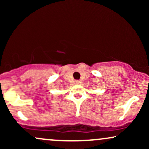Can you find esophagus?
I'll list each match as a JSON object with an SVG mask.
<instances>
[{"label": "esophagus", "mask_w": 149, "mask_h": 149, "mask_svg": "<svg viewBox=\"0 0 149 149\" xmlns=\"http://www.w3.org/2000/svg\"><path fill=\"white\" fill-rule=\"evenodd\" d=\"M76 84H80V83H81V81H80V80H76Z\"/></svg>", "instance_id": "1"}]
</instances>
